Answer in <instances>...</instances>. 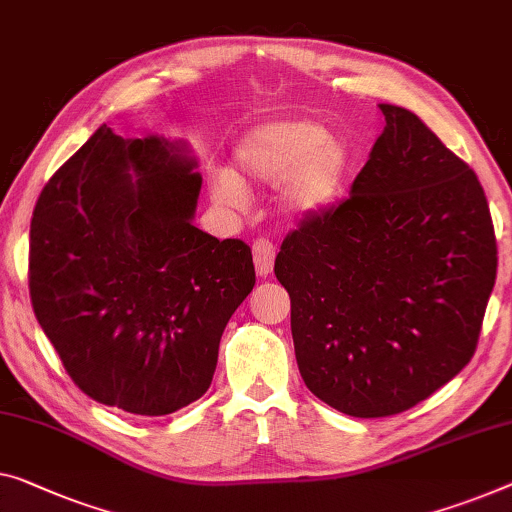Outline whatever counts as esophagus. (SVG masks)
<instances>
[{
    "instance_id": "obj_1",
    "label": "esophagus",
    "mask_w": 512,
    "mask_h": 512,
    "mask_svg": "<svg viewBox=\"0 0 512 512\" xmlns=\"http://www.w3.org/2000/svg\"><path fill=\"white\" fill-rule=\"evenodd\" d=\"M253 259H255V271L259 278L271 276L273 262H276V246L269 239H257L253 243Z\"/></svg>"
}]
</instances>
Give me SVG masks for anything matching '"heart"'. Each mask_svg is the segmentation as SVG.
<instances>
[{
  "mask_svg": "<svg viewBox=\"0 0 512 512\" xmlns=\"http://www.w3.org/2000/svg\"><path fill=\"white\" fill-rule=\"evenodd\" d=\"M236 165L246 177L264 183L285 182L282 200L299 216H315L338 202L349 172V151L310 119L266 121L236 144ZM227 202L243 200V186L230 174L218 183Z\"/></svg>",
  "mask_w": 512,
  "mask_h": 512,
  "instance_id": "obj_1",
  "label": "heart"
}]
</instances>
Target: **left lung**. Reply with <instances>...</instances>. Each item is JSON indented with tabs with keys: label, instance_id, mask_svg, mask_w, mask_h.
<instances>
[{
	"label": "left lung",
	"instance_id": "left-lung-1",
	"mask_svg": "<svg viewBox=\"0 0 512 512\" xmlns=\"http://www.w3.org/2000/svg\"><path fill=\"white\" fill-rule=\"evenodd\" d=\"M386 117L349 197L289 232L276 278L292 299L305 386L356 418L407 411L476 352L497 236L476 172L414 112Z\"/></svg>",
	"mask_w": 512,
	"mask_h": 512
}]
</instances>
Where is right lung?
Returning a JSON list of instances; mask_svg holds the SVG:
<instances>
[{
  "label": "right lung",
  "instance_id": "right-lung-1",
  "mask_svg": "<svg viewBox=\"0 0 512 512\" xmlns=\"http://www.w3.org/2000/svg\"><path fill=\"white\" fill-rule=\"evenodd\" d=\"M193 170L177 144L124 140L103 124L34 207L38 324L75 386L128 414L165 416L202 398L220 335L255 287L248 243L190 223L202 188Z\"/></svg>",
  "mask_w": 512,
  "mask_h": 512
}]
</instances>
